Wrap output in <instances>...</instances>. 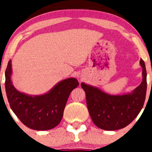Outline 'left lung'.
<instances>
[{
    "label": "left lung",
    "instance_id": "8db88e82",
    "mask_svg": "<svg viewBox=\"0 0 152 152\" xmlns=\"http://www.w3.org/2000/svg\"><path fill=\"white\" fill-rule=\"evenodd\" d=\"M140 64L142 68V81L131 93L113 96L97 87L81 84L86 93L90 117L99 128L108 131L124 128L140 113L145 102L147 89L146 70L142 59Z\"/></svg>",
    "mask_w": 152,
    "mask_h": 152
}]
</instances>
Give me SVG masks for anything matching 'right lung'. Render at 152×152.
<instances>
[{
  "instance_id": "right-lung-1",
  "label": "right lung",
  "mask_w": 152,
  "mask_h": 152,
  "mask_svg": "<svg viewBox=\"0 0 152 152\" xmlns=\"http://www.w3.org/2000/svg\"><path fill=\"white\" fill-rule=\"evenodd\" d=\"M12 61L5 72V88L11 109L20 121L34 130H48L60 123L67 99L79 86L75 78L56 84L48 93L41 96H28L15 88L11 81Z\"/></svg>"
}]
</instances>
